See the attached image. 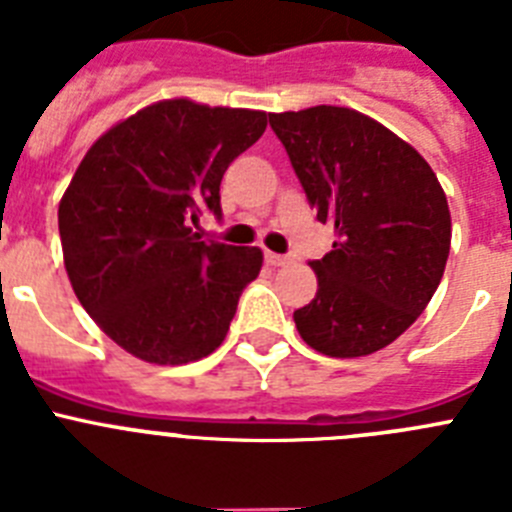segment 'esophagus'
Listing matches in <instances>:
<instances>
[{"label":"esophagus","instance_id":"obj_1","mask_svg":"<svg viewBox=\"0 0 512 512\" xmlns=\"http://www.w3.org/2000/svg\"><path fill=\"white\" fill-rule=\"evenodd\" d=\"M264 259H266V264H269V266H287V264H292V259H289V256H282V253H271V251L264 253Z\"/></svg>","mask_w":512,"mask_h":512}]
</instances>
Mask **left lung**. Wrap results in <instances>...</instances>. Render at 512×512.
<instances>
[{
    "mask_svg": "<svg viewBox=\"0 0 512 512\" xmlns=\"http://www.w3.org/2000/svg\"><path fill=\"white\" fill-rule=\"evenodd\" d=\"M292 169L336 228L333 251L310 261L318 295L295 310L302 341L336 359L374 354L418 320L446 269L449 202L425 158L348 107L269 115Z\"/></svg>",
    "mask_w": 512,
    "mask_h": 512,
    "instance_id": "left-lung-1",
    "label": "left lung"
}]
</instances>
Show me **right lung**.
Listing matches in <instances>:
<instances>
[{
    "label": "right lung",
    "mask_w": 512,
    "mask_h": 512,
    "mask_svg": "<svg viewBox=\"0 0 512 512\" xmlns=\"http://www.w3.org/2000/svg\"><path fill=\"white\" fill-rule=\"evenodd\" d=\"M266 130V112L166 99L102 135L58 207L63 264L94 323L151 364L212 354L238 297L259 277V248L194 233L223 217L220 182Z\"/></svg>",
    "instance_id": "add662e5"
}]
</instances>
